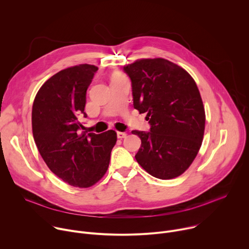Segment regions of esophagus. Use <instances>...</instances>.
Instances as JSON below:
<instances>
[{
    "mask_svg": "<svg viewBox=\"0 0 249 249\" xmlns=\"http://www.w3.org/2000/svg\"><path fill=\"white\" fill-rule=\"evenodd\" d=\"M126 136H127V134H126V133H124V132H117V138H118V139L125 138Z\"/></svg>",
    "mask_w": 249,
    "mask_h": 249,
    "instance_id": "1",
    "label": "esophagus"
}]
</instances>
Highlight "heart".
I'll return each mask as SVG.
<instances>
[{"label":"heart","mask_w":249,"mask_h":249,"mask_svg":"<svg viewBox=\"0 0 249 249\" xmlns=\"http://www.w3.org/2000/svg\"><path fill=\"white\" fill-rule=\"evenodd\" d=\"M117 78H122L121 76H119V75H117V76H115L113 79H117Z\"/></svg>","instance_id":"heart-1"}]
</instances>
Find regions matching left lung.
I'll use <instances>...</instances> for the list:
<instances>
[{
	"mask_svg": "<svg viewBox=\"0 0 249 249\" xmlns=\"http://www.w3.org/2000/svg\"><path fill=\"white\" fill-rule=\"evenodd\" d=\"M132 84L134 108L147 113L149 132L132 131L141 139L135 158L160 179L181 175L202 145L205 109L193 78L162 59H142L123 67Z\"/></svg>",
	"mask_w": 249,
	"mask_h": 249,
	"instance_id": "obj_1",
	"label": "left lung"
}]
</instances>
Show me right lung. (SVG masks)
Instances as JSON below:
<instances>
[{"instance_id":"1","label":"right lung","mask_w":249,"mask_h":249,"mask_svg":"<svg viewBox=\"0 0 249 249\" xmlns=\"http://www.w3.org/2000/svg\"><path fill=\"white\" fill-rule=\"evenodd\" d=\"M97 70L83 64L60 71L43 84L32 105L33 138L43 160L76 187H89L105 174L117 141L113 130L81 133L87 90Z\"/></svg>"}]
</instances>
